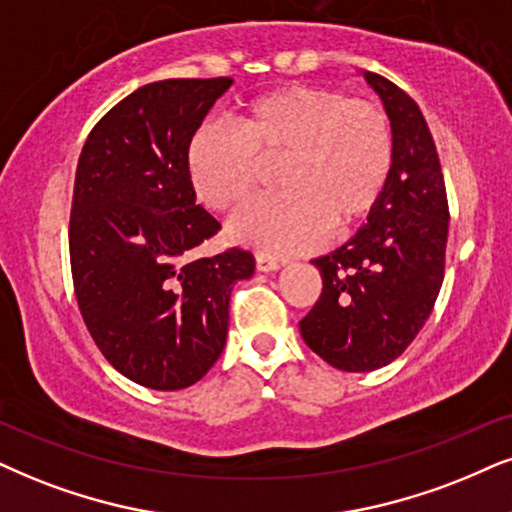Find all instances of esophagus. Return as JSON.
Here are the masks:
<instances>
[{"label":"esophagus","mask_w":512,"mask_h":512,"mask_svg":"<svg viewBox=\"0 0 512 512\" xmlns=\"http://www.w3.org/2000/svg\"><path fill=\"white\" fill-rule=\"evenodd\" d=\"M255 262H257V269H260V271H276L278 267H281V262H278L276 257L264 255V252H257Z\"/></svg>","instance_id":"obj_1"}]
</instances>
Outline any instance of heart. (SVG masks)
Instances as JSON below:
<instances>
[{"instance_id":"obj_1","label":"heart","mask_w":512,"mask_h":512,"mask_svg":"<svg viewBox=\"0 0 512 512\" xmlns=\"http://www.w3.org/2000/svg\"><path fill=\"white\" fill-rule=\"evenodd\" d=\"M394 163V129L383 106L321 84H295L250 101L236 129L200 127L186 165L198 198L231 212L276 165L281 193L231 222L236 241L267 252H300L328 229H352L383 196Z\"/></svg>"}]
</instances>
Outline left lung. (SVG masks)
Returning <instances> with one entry per match:
<instances>
[{"label":"left lung","instance_id":"left-lung-1","mask_svg":"<svg viewBox=\"0 0 512 512\" xmlns=\"http://www.w3.org/2000/svg\"><path fill=\"white\" fill-rule=\"evenodd\" d=\"M394 129V163L368 224L316 257L323 290L300 321L307 347L347 373L383 368L425 326L444 281L449 203L439 155L418 103L364 73Z\"/></svg>","mask_w":512,"mask_h":512}]
</instances>
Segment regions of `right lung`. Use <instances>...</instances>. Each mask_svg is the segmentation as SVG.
Returning <instances> with one entry per match:
<instances>
[{
  "instance_id": "add662e5",
  "label": "right lung",
  "mask_w": 512,
  "mask_h": 512,
  "mask_svg": "<svg viewBox=\"0 0 512 512\" xmlns=\"http://www.w3.org/2000/svg\"><path fill=\"white\" fill-rule=\"evenodd\" d=\"M231 77L160 80L113 106L75 172L70 269L82 319L115 371L151 390H184L215 366L229 297L252 252L193 250L222 229L196 205L186 153Z\"/></svg>"
}]
</instances>
